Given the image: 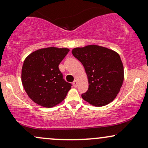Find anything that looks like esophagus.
<instances>
[{
  "instance_id": "1",
  "label": "esophagus",
  "mask_w": 148,
  "mask_h": 148,
  "mask_svg": "<svg viewBox=\"0 0 148 148\" xmlns=\"http://www.w3.org/2000/svg\"><path fill=\"white\" fill-rule=\"evenodd\" d=\"M77 81H76V80H75V81H74V82H73V86H74V88H76V86H77Z\"/></svg>"
}]
</instances>
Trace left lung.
<instances>
[{"mask_svg": "<svg viewBox=\"0 0 148 148\" xmlns=\"http://www.w3.org/2000/svg\"><path fill=\"white\" fill-rule=\"evenodd\" d=\"M72 53L84 65L88 79V90L82 98L94 106L113 101L124 81V67L115 51L96 45L76 47Z\"/></svg>", "mask_w": 148, "mask_h": 148, "instance_id": "1", "label": "left lung"}]
</instances>
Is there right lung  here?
Instances as JSON below:
<instances>
[{
    "label": "right lung",
    "instance_id": "obj_1",
    "mask_svg": "<svg viewBox=\"0 0 148 148\" xmlns=\"http://www.w3.org/2000/svg\"><path fill=\"white\" fill-rule=\"evenodd\" d=\"M69 51L67 48L46 47L25 58L21 69L22 85L37 104L51 108L66 97L72 85L62 79L58 65Z\"/></svg>",
    "mask_w": 148,
    "mask_h": 148
}]
</instances>
